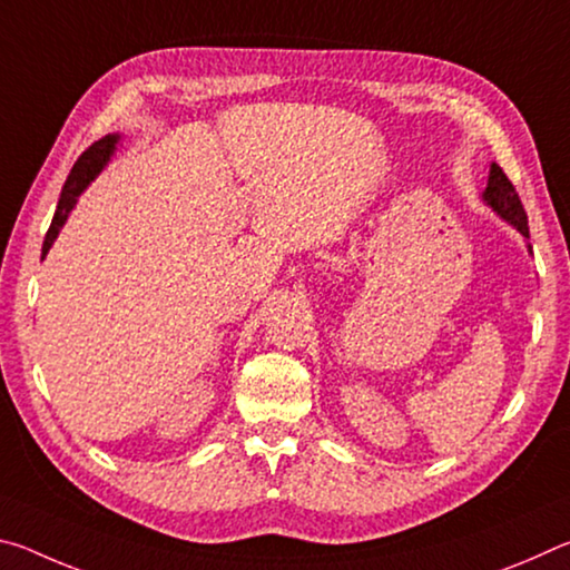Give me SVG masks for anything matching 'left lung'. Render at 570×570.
I'll use <instances>...</instances> for the list:
<instances>
[{
	"mask_svg": "<svg viewBox=\"0 0 570 570\" xmlns=\"http://www.w3.org/2000/svg\"><path fill=\"white\" fill-rule=\"evenodd\" d=\"M482 200H485V204L493 208L500 218H505L510 226L518 228L525 238H530L525 208H523V204H520L515 186L508 180V176L503 173V168L498 166V163L490 166L488 188H485V193H482Z\"/></svg>",
	"mask_w": 570,
	"mask_h": 570,
	"instance_id": "1",
	"label": "left lung"
}]
</instances>
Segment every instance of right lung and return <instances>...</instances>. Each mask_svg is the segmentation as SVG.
<instances>
[{"instance_id":"obj_1","label":"right lung","mask_w":570,"mask_h":570,"mask_svg":"<svg viewBox=\"0 0 570 570\" xmlns=\"http://www.w3.org/2000/svg\"><path fill=\"white\" fill-rule=\"evenodd\" d=\"M118 140L120 135L112 132V135H105L98 142H92V146L82 153L80 158L70 170V176H67L62 193H60V200H57V210H55V218L50 224V230H47L45 236V244H42V258L47 256V250L52 248L57 234H60V228L65 226L67 216H70V210L75 208L77 198H80V193L90 186V180L98 176V173L105 168V163L112 158L115 148H118Z\"/></svg>"}]
</instances>
